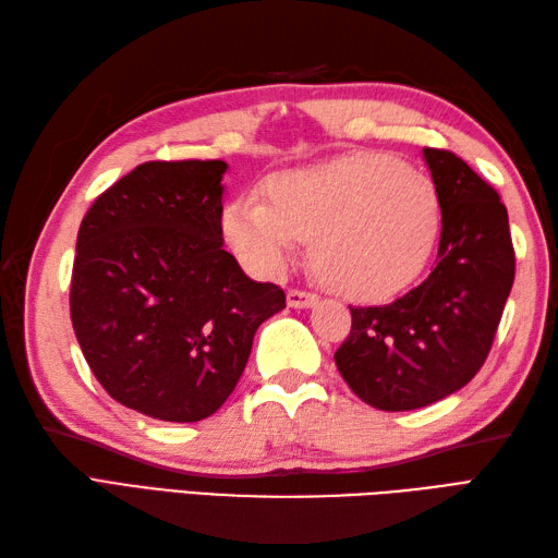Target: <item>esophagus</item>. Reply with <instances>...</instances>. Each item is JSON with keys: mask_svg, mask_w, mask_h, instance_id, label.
<instances>
[{"mask_svg": "<svg viewBox=\"0 0 558 558\" xmlns=\"http://www.w3.org/2000/svg\"><path fill=\"white\" fill-rule=\"evenodd\" d=\"M318 302V298L314 292H306V290H290L288 292V304L292 310H310Z\"/></svg>", "mask_w": 558, "mask_h": 558, "instance_id": "esophagus-1", "label": "esophagus"}]
</instances>
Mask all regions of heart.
Returning a JSON list of instances; mask_svg holds the SVG:
<instances>
[{"label":"heart","instance_id":"1","mask_svg":"<svg viewBox=\"0 0 558 558\" xmlns=\"http://www.w3.org/2000/svg\"><path fill=\"white\" fill-rule=\"evenodd\" d=\"M266 204L242 196L222 228L248 264L276 272L312 236V264L328 288L357 300L405 290L429 264L441 198L429 174L390 153L360 150L270 174Z\"/></svg>","mask_w":558,"mask_h":558}]
</instances>
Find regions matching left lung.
Instances as JSON below:
<instances>
[{"label":"left lung","mask_w":558,"mask_h":558,"mask_svg":"<svg viewBox=\"0 0 558 558\" xmlns=\"http://www.w3.org/2000/svg\"><path fill=\"white\" fill-rule=\"evenodd\" d=\"M441 198L438 260L422 286L384 306H350L336 366L366 405L417 410L472 381L515 278L508 213L456 153L424 148Z\"/></svg>","instance_id":"1"}]
</instances>
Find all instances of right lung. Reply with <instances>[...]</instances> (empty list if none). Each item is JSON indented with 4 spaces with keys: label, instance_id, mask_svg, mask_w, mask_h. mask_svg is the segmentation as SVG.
I'll list each match as a JSON object with an SVG mask.
<instances>
[{
    "label": "right lung",
    "instance_id": "add662e5",
    "mask_svg": "<svg viewBox=\"0 0 558 558\" xmlns=\"http://www.w3.org/2000/svg\"><path fill=\"white\" fill-rule=\"evenodd\" d=\"M222 160H153L83 218L71 324L100 386L146 417L198 422L230 398L286 292L222 248Z\"/></svg>",
    "mask_w": 558,
    "mask_h": 558
}]
</instances>
